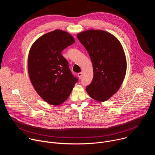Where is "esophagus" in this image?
Here are the masks:
<instances>
[{"label":"esophagus","mask_w":155,"mask_h":155,"mask_svg":"<svg viewBox=\"0 0 155 155\" xmlns=\"http://www.w3.org/2000/svg\"><path fill=\"white\" fill-rule=\"evenodd\" d=\"M78 77L79 79H81V77H82V73H81V72L78 73Z\"/></svg>","instance_id":"esophagus-1"}]
</instances>
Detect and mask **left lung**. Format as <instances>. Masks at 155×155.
<instances>
[{
	"label": "left lung",
	"mask_w": 155,
	"mask_h": 155,
	"mask_svg": "<svg viewBox=\"0 0 155 155\" xmlns=\"http://www.w3.org/2000/svg\"><path fill=\"white\" fill-rule=\"evenodd\" d=\"M77 36L93 64V79L86 87V92L96 101H106L118 91L126 75L123 48L115 36L102 30H86Z\"/></svg>",
	"instance_id": "8db88e82"
}]
</instances>
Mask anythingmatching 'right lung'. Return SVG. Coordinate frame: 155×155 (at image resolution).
<instances>
[{"label": "right lung", "mask_w": 155, "mask_h": 155, "mask_svg": "<svg viewBox=\"0 0 155 155\" xmlns=\"http://www.w3.org/2000/svg\"><path fill=\"white\" fill-rule=\"evenodd\" d=\"M75 41L69 32L56 29L40 37L30 48L28 69L31 82L37 94L49 104L61 105L78 81L61 54Z\"/></svg>", "instance_id": "right-lung-1"}]
</instances>
